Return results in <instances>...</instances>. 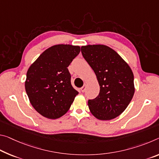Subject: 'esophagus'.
<instances>
[{
  "mask_svg": "<svg viewBox=\"0 0 159 159\" xmlns=\"http://www.w3.org/2000/svg\"><path fill=\"white\" fill-rule=\"evenodd\" d=\"M85 87H86V86H85V85H84L82 88H80V90H81L82 93H84L85 90Z\"/></svg>",
  "mask_w": 159,
  "mask_h": 159,
  "instance_id": "esophagus-1",
  "label": "esophagus"
}]
</instances>
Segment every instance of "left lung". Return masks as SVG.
<instances>
[{
    "mask_svg": "<svg viewBox=\"0 0 159 159\" xmlns=\"http://www.w3.org/2000/svg\"><path fill=\"white\" fill-rule=\"evenodd\" d=\"M81 53L100 85L98 96L88 100L90 112L99 120L114 119L124 112L134 95L132 70L117 52L105 45L81 47Z\"/></svg>",
    "mask_w": 159,
    "mask_h": 159,
    "instance_id": "1",
    "label": "left lung"
}]
</instances>
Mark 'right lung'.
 <instances>
[{
    "label": "right lung",
    "mask_w": 159,
    "mask_h": 159,
    "mask_svg": "<svg viewBox=\"0 0 159 159\" xmlns=\"http://www.w3.org/2000/svg\"><path fill=\"white\" fill-rule=\"evenodd\" d=\"M79 53V46L54 45L45 50L27 70L25 90L32 106L44 117H61L79 94L70 84L68 66Z\"/></svg>",
    "instance_id": "obj_1"
}]
</instances>
